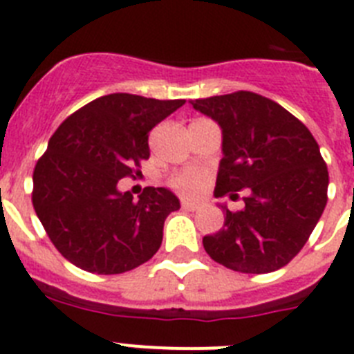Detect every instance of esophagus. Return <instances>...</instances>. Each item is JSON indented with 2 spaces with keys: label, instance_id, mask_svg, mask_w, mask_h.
Wrapping results in <instances>:
<instances>
[{
  "label": "esophagus",
  "instance_id": "esophagus-1",
  "mask_svg": "<svg viewBox=\"0 0 354 354\" xmlns=\"http://www.w3.org/2000/svg\"><path fill=\"white\" fill-rule=\"evenodd\" d=\"M183 209H186V211H196V209H200V202H192V200H183Z\"/></svg>",
  "mask_w": 354,
  "mask_h": 354
}]
</instances>
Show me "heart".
<instances>
[{"mask_svg":"<svg viewBox=\"0 0 354 354\" xmlns=\"http://www.w3.org/2000/svg\"><path fill=\"white\" fill-rule=\"evenodd\" d=\"M170 184L174 189H177L183 195H195L204 184V175L200 171H183V174L174 175Z\"/></svg>","mask_w":354,"mask_h":354,"instance_id":"heart-1","label":"heart"}]
</instances>
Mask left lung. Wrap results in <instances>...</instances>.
Instances as JSON below:
<instances>
[{"label":"left lung","mask_w":354,"mask_h":354,"mask_svg":"<svg viewBox=\"0 0 354 354\" xmlns=\"http://www.w3.org/2000/svg\"><path fill=\"white\" fill-rule=\"evenodd\" d=\"M221 127L223 158L214 196L248 189L245 207L225 212L204 237L212 261L241 273H271L305 246L326 207L328 168L305 124L274 101L234 92L189 101Z\"/></svg>","instance_id":"obj_1"}]
</instances>
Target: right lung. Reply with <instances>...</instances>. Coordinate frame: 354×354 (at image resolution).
Masks as SVG:
<instances>
[{
    "label": "right lung",
    "instance_id": "1",
    "mask_svg": "<svg viewBox=\"0 0 354 354\" xmlns=\"http://www.w3.org/2000/svg\"><path fill=\"white\" fill-rule=\"evenodd\" d=\"M184 104L109 93L65 118L33 170V207L56 250L84 271L118 274L152 259L180 207L167 187L118 192L149 159V133Z\"/></svg>",
    "mask_w": 354,
    "mask_h": 354
}]
</instances>
